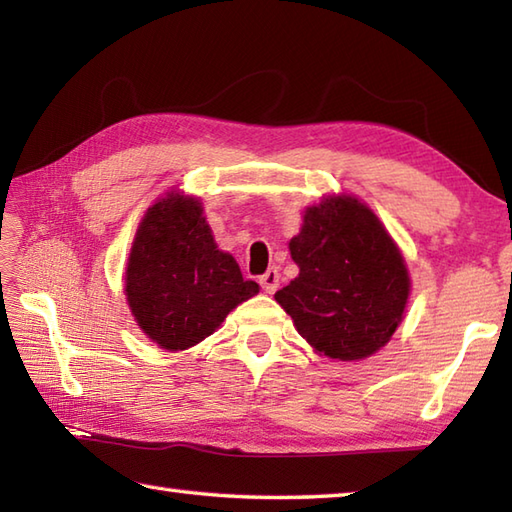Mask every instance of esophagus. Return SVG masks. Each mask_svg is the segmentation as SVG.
Segmentation results:
<instances>
[{"mask_svg":"<svg viewBox=\"0 0 512 512\" xmlns=\"http://www.w3.org/2000/svg\"><path fill=\"white\" fill-rule=\"evenodd\" d=\"M259 284L266 292H275L279 288V270L277 268H268L266 273L259 277Z\"/></svg>","mask_w":512,"mask_h":512,"instance_id":"obj_1","label":"esophagus"}]
</instances>
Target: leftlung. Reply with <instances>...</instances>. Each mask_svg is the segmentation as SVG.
Listing matches in <instances>:
<instances>
[{"instance_id": "8db88e82", "label": "left lung", "mask_w": 512, "mask_h": 512, "mask_svg": "<svg viewBox=\"0 0 512 512\" xmlns=\"http://www.w3.org/2000/svg\"><path fill=\"white\" fill-rule=\"evenodd\" d=\"M290 255L299 277L275 299L314 350L361 361L391 339L411 284L398 246L367 204L330 195L308 206Z\"/></svg>"}]
</instances>
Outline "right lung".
Returning a JSON list of instances; mask_svg holds the SVG:
<instances>
[{"instance_id":"add662e5","label":"right lung","mask_w":512,"mask_h":512,"mask_svg":"<svg viewBox=\"0 0 512 512\" xmlns=\"http://www.w3.org/2000/svg\"><path fill=\"white\" fill-rule=\"evenodd\" d=\"M257 292L233 255L217 248L200 200L171 191L149 206L127 259L125 295L140 330L162 350L204 341Z\"/></svg>"}]
</instances>
